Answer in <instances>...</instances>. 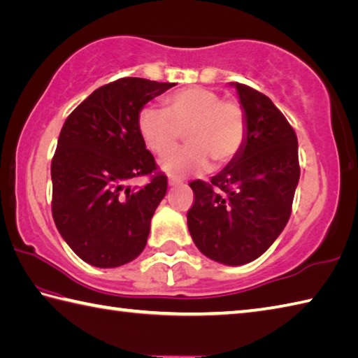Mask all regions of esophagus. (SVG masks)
Here are the masks:
<instances>
[{
    "label": "esophagus",
    "instance_id": "34e87169",
    "mask_svg": "<svg viewBox=\"0 0 358 358\" xmlns=\"http://www.w3.org/2000/svg\"><path fill=\"white\" fill-rule=\"evenodd\" d=\"M179 184H182V180L178 179V178H170V179H168V185H170V187H176Z\"/></svg>",
    "mask_w": 358,
    "mask_h": 358
}]
</instances>
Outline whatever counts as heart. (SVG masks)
Here are the masks:
<instances>
[{"mask_svg": "<svg viewBox=\"0 0 358 358\" xmlns=\"http://www.w3.org/2000/svg\"><path fill=\"white\" fill-rule=\"evenodd\" d=\"M165 112L143 107L137 127L148 150L166 156L184 136L187 148L162 160L171 176L222 170L237 159L248 140L246 112L238 101L222 99L206 87H188L165 98Z\"/></svg>", "mask_w": 358, "mask_h": 358, "instance_id": "1", "label": "heart"}]
</instances>
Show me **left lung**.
I'll use <instances>...</instances> for the list:
<instances>
[{"label": "left lung", "instance_id": "8db88e82", "mask_svg": "<svg viewBox=\"0 0 358 358\" xmlns=\"http://www.w3.org/2000/svg\"><path fill=\"white\" fill-rule=\"evenodd\" d=\"M231 85L246 112V145L210 182H190L187 224L202 254L237 266L260 257L284 231L301 168L298 137L284 113L252 87Z\"/></svg>", "mask_w": 358, "mask_h": 358}]
</instances>
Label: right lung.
I'll use <instances>...</instances> for the list:
<instances>
[{
    "label": "right lung",
    "instance_id": "add662e5",
    "mask_svg": "<svg viewBox=\"0 0 358 358\" xmlns=\"http://www.w3.org/2000/svg\"><path fill=\"white\" fill-rule=\"evenodd\" d=\"M174 83L121 78L99 87L65 120L51 162L52 218L74 254L115 268L141 254L168 179L146 150L137 117ZM150 176L143 187L129 182Z\"/></svg>",
    "mask_w": 358,
    "mask_h": 358
}]
</instances>
